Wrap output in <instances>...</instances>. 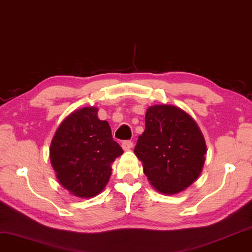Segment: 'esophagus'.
Segmentation results:
<instances>
[{
    "instance_id": "1",
    "label": "esophagus",
    "mask_w": 252,
    "mask_h": 252,
    "mask_svg": "<svg viewBox=\"0 0 252 252\" xmlns=\"http://www.w3.org/2000/svg\"><path fill=\"white\" fill-rule=\"evenodd\" d=\"M131 148H132V142L126 141V142L122 143V149L124 150V151H129V150Z\"/></svg>"
}]
</instances>
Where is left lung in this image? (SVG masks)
Returning a JSON list of instances; mask_svg holds the SVG:
<instances>
[{"label":"left lung","instance_id":"left-lung-1","mask_svg":"<svg viewBox=\"0 0 252 252\" xmlns=\"http://www.w3.org/2000/svg\"><path fill=\"white\" fill-rule=\"evenodd\" d=\"M133 152L151 186L158 193L173 195L200 177L207 145L187 111L173 104H155L146 109L145 130Z\"/></svg>","mask_w":252,"mask_h":252}]
</instances>
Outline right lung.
I'll return each mask as SVG.
<instances>
[{
    "instance_id": "right-lung-1",
    "label": "right lung",
    "mask_w": 252,
    "mask_h": 252,
    "mask_svg": "<svg viewBox=\"0 0 252 252\" xmlns=\"http://www.w3.org/2000/svg\"><path fill=\"white\" fill-rule=\"evenodd\" d=\"M98 108L84 107L63 120L51 141L50 160L59 184L81 199L96 196L104 189L111 165L123 150L113 139Z\"/></svg>"
}]
</instances>
